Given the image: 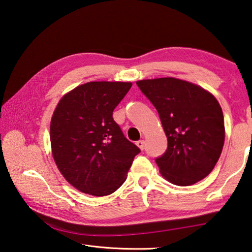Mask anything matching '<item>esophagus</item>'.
<instances>
[{"label":"esophagus","instance_id":"1","mask_svg":"<svg viewBox=\"0 0 252 252\" xmlns=\"http://www.w3.org/2000/svg\"><path fill=\"white\" fill-rule=\"evenodd\" d=\"M136 145L139 146L141 150H144V141H143V140L137 141V142H136Z\"/></svg>","mask_w":252,"mask_h":252}]
</instances>
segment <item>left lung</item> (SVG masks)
<instances>
[{
    "label": "left lung",
    "instance_id": "obj_1",
    "mask_svg": "<svg viewBox=\"0 0 252 252\" xmlns=\"http://www.w3.org/2000/svg\"><path fill=\"white\" fill-rule=\"evenodd\" d=\"M158 112L168 141L155 159L162 177L177 186L205 178L218 162L225 140L224 116L216 98L174 77L136 82Z\"/></svg>",
    "mask_w": 252,
    "mask_h": 252
}]
</instances>
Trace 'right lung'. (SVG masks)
Segmentation results:
<instances>
[{"label": "right lung", "instance_id": "obj_1", "mask_svg": "<svg viewBox=\"0 0 252 252\" xmlns=\"http://www.w3.org/2000/svg\"><path fill=\"white\" fill-rule=\"evenodd\" d=\"M132 83L91 82L59 101L50 125L52 154L67 182L87 194L119 189L141 150L126 139L112 112Z\"/></svg>", "mask_w": 252, "mask_h": 252}]
</instances>
